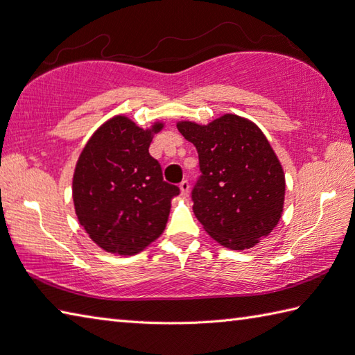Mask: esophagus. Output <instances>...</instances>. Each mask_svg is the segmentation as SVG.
<instances>
[{
  "label": "esophagus",
  "instance_id": "34e87169",
  "mask_svg": "<svg viewBox=\"0 0 355 355\" xmlns=\"http://www.w3.org/2000/svg\"><path fill=\"white\" fill-rule=\"evenodd\" d=\"M189 182L187 180H184V182L180 183V192H182V195H187L189 193Z\"/></svg>",
  "mask_w": 355,
  "mask_h": 355
}]
</instances>
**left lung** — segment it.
Masks as SVG:
<instances>
[{"instance_id": "left-lung-1", "label": "left lung", "mask_w": 355, "mask_h": 355, "mask_svg": "<svg viewBox=\"0 0 355 355\" xmlns=\"http://www.w3.org/2000/svg\"><path fill=\"white\" fill-rule=\"evenodd\" d=\"M193 143L201 177L193 214L216 243L244 250L259 243L282 216L285 175L266 135L250 120L224 114L207 125L177 123Z\"/></svg>"}]
</instances>
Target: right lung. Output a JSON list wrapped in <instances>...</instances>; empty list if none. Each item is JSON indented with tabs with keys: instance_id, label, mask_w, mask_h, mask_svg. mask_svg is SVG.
I'll use <instances>...</instances> for the list:
<instances>
[{
	"instance_id": "right-lung-1",
	"label": "right lung",
	"mask_w": 355,
	"mask_h": 355,
	"mask_svg": "<svg viewBox=\"0 0 355 355\" xmlns=\"http://www.w3.org/2000/svg\"><path fill=\"white\" fill-rule=\"evenodd\" d=\"M126 116L107 120L82 149L73 175L78 220L103 250L131 256L162 235L177 186L163 180L162 166L149 154L153 135Z\"/></svg>"
}]
</instances>
